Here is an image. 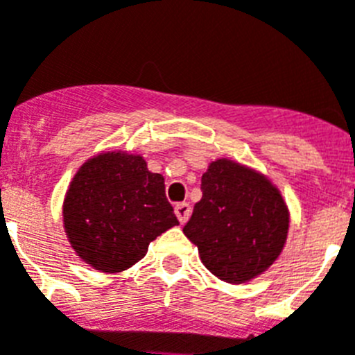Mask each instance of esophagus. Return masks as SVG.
Here are the masks:
<instances>
[{"label": "esophagus", "instance_id": "esophagus-1", "mask_svg": "<svg viewBox=\"0 0 355 355\" xmlns=\"http://www.w3.org/2000/svg\"><path fill=\"white\" fill-rule=\"evenodd\" d=\"M174 212H175V216H178V219H180V223L183 225V223H187V219H189L192 209H190L189 203H178L175 205Z\"/></svg>", "mask_w": 355, "mask_h": 355}]
</instances>
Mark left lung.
<instances>
[{
	"instance_id": "obj_1",
	"label": "left lung",
	"mask_w": 355,
	"mask_h": 355,
	"mask_svg": "<svg viewBox=\"0 0 355 355\" xmlns=\"http://www.w3.org/2000/svg\"><path fill=\"white\" fill-rule=\"evenodd\" d=\"M201 192L183 232L203 265L234 285L263 274L288 236L290 216L279 190L254 168L223 157L209 165Z\"/></svg>"
}]
</instances>
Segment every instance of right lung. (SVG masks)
Wrapping results in <instances>:
<instances>
[{
    "label": "right lung",
    "mask_w": 355,
    "mask_h": 355,
    "mask_svg": "<svg viewBox=\"0 0 355 355\" xmlns=\"http://www.w3.org/2000/svg\"><path fill=\"white\" fill-rule=\"evenodd\" d=\"M175 225L163 175L127 152H103L83 163L63 203V227L76 254L108 274L130 268Z\"/></svg>",
    "instance_id": "1"
}]
</instances>
